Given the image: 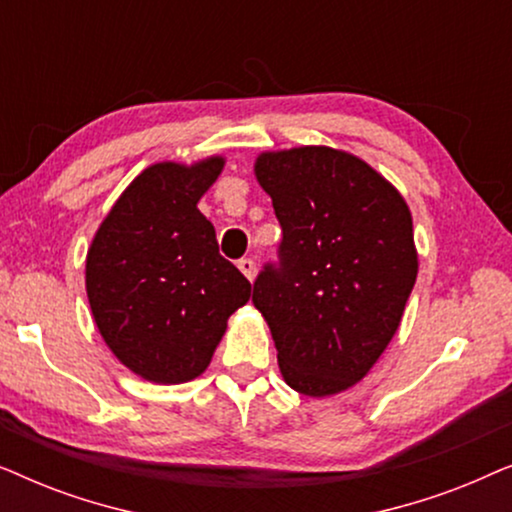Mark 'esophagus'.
Returning a JSON list of instances; mask_svg holds the SVG:
<instances>
[{"instance_id":"1","label":"esophagus","mask_w":512,"mask_h":512,"mask_svg":"<svg viewBox=\"0 0 512 512\" xmlns=\"http://www.w3.org/2000/svg\"><path fill=\"white\" fill-rule=\"evenodd\" d=\"M237 268L242 270V275L249 279V282H254L256 279V263L254 258H242V261H237Z\"/></svg>"}]
</instances>
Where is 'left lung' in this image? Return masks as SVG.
I'll return each instance as SVG.
<instances>
[{
	"label": "left lung",
	"mask_w": 512,
	"mask_h": 512,
	"mask_svg": "<svg viewBox=\"0 0 512 512\" xmlns=\"http://www.w3.org/2000/svg\"><path fill=\"white\" fill-rule=\"evenodd\" d=\"M254 174L282 223L279 268L254 282L279 373L324 398L370 373L401 326L419 258L398 188L354 153L293 146L258 153Z\"/></svg>",
	"instance_id": "8db88e82"
}]
</instances>
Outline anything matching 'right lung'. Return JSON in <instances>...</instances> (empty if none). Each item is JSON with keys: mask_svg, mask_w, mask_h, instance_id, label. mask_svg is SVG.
Listing matches in <instances>:
<instances>
[{"mask_svg": "<svg viewBox=\"0 0 512 512\" xmlns=\"http://www.w3.org/2000/svg\"><path fill=\"white\" fill-rule=\"evenodd\" d=\"M226 158L163 160L139 172L104 216L86 254L90 312L111 354L153 384L205 373L249 279L219 254L198 209Z\"/></svg>", "mask_w": 512, "mask_h": 512, "instance_id": "right-lung-1", "label": "right lung"}]
</instances>
